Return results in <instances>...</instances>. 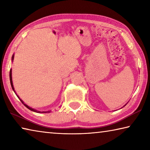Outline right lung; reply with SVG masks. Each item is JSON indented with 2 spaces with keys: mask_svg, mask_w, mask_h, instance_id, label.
Segmentation results:
<instances>
[{
  "mask_svg": "<svg viewBox=\"0 0 150 150\" xmlns=\"http://www.w3.org/2000/svg\"><path fill=\"white\" fill-rule=\"evenodd\" d=\"M12 59L13 60L14 59V55H12ZM10 81H11V87H12V89H13V91H14V87H13V84H12V69H11V70H10ZM14 93H15V91H14ZM19 98V96H17ZM20 101H21V102L22 103V104H24V105L26 106V108H28L29 109V110H32V111H34V112H42V113H47V112H50V111H42V112H40V111H37V110H34V109H33V108H30V106H28V105H26V104H24V102L23 101H22L21 99H20Z\"/></svg>",
  "mask_w": 150,
  "mask_h": 150,
  "instance_id": "1",
  "label": "right lung"
}]
</instances>
